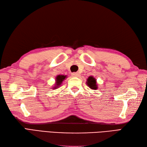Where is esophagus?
<instances>
[{"instance_id": "1", "label": "esophagus", "mask_w": 147, "mask_h": 147, "mask_svg": "<svg viewBox=\"0 0 147 147\" xmlns=\"http://www.w3.org/2000/svg\"><path fill=\"white\" fill-rule=\"evenodd\" d=\"M71 75H72V76L74 77H78L80 76V74H79V73H73L72 74H71Z\"/></svg>"}]
</instances>
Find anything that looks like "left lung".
I'll return each instance as SVG.
<instances>
[{"label": "left lung", "instance_id": "obj_1", "mask_svg": "<svg viewBox=\"0 0 147 147\" xmlns=\"http://www.w3.org/2000/svg\"><path fill=\"white\" fill-rule=\"evenodd\" d=\"M86 84H88V86L92 90H96V89H98V86L96 84V80L93 76H90L88 78Z\"/></svg>", "mask_w": 147, "mask_h": 147}]
</instances>
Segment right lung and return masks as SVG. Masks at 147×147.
Here are the masks:
<instances>
[{"mask_svg": "<svg viewBox=\"0 0 147 147\" xmlns=\"http://www.w3.org/2000/svg\"><path fill=\"white\" fill-rule=\"evenodd\" d=\"M66 78V76H64V75H58L56 78V86H54L53 88L54 89H56L57 88L59 87L61 84L63 83V80Z\"/></svg>", "mask_w": 147, "mask_h": 147, "instance_id": "right-lung-1", "label": "right lung"}]
</instances>
